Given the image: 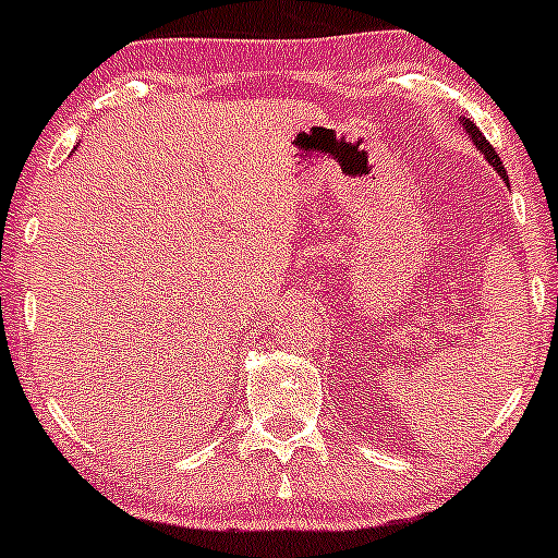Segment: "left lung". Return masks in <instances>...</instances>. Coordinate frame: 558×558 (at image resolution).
Segmentation results:
<instances>
[{"label": "left lung", "mask_w": 558, "mask_h": 558, "mask_svg": "<svg viewBox=\"0 0 558 558\" xmlns=\"http://www.w3.org/2000/svg\"><path fill=\"white\" fill-rule=\"evenodd\" d=\"M461 126H464V129H466V134H470V137H472V143H475V148H477V150H481V154H483V156H486V161H488V165H492V167H494V170H497L499 174H502V178H505V180H508V172H505L502 161H499V156H497V154H494V148H492V145H488V140H486V137H483V132H481V129H477V126H475V123H472V121H470V118H466V121H461Z\"/></svg>", "instance_id": "8db88e82"}]
</instances>
